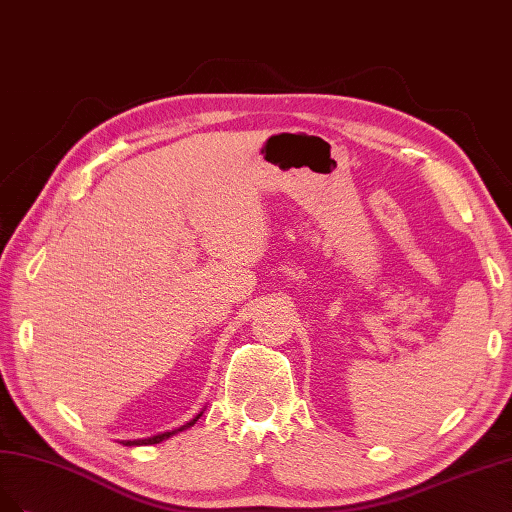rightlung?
Instances as JSON below:
<instances>
[{"label": "right lung", "instance_id": "obj_1", "mask_svg": "<svg viewBox=\"0 0 512 512\" xmlns=\"http://www.w3.org/2000/svg\"><path fill=\"white\" fill-rule=\"evenodd\" d=\"M204 415V408L197 412V415L193 417V419H189L187 423H183L180 427H174V430H168V432H161V434H155V436H148V438H138V440H123V444L125 447H142V444H157V442H163V440H168V438H172L174 434H180V432H185V430H189V427L200 419Z\"/></svg>", "mask_w": 512, "mask_h": 512}]
</instances>
